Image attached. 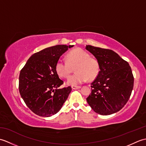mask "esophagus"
<instances>
[{
  "mask_svg": "<svg viewBox=\"0 0 146 146\" xmlns=\"http://www.w3.org/2000/svg\"><path fill=\"white\" fill-rule=\"evenodd\" d=\"M71 88H72V89H73V90H77V89H79V88H81V86L72 85V86H71Z\"/></svg>",
  "mask_w": 146,
  "mask_h": 146,
  "instance_id": "esophagus-1",
  "label": "esophagus"
}]
</instances>
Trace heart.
I'll return each instance as SVG.
<instances>
[{
  "instance_id": "1",
  "label": "heart",
  "mask_w": 146,
  "mask_h": 146,
  "mask_svg": "<svg viewBox=\"0 0 146 146\" xmlns=\"http://www.w3.org/2000/svg\"><path fill=\"white\" fill-rule=\"evenodd\" d=\"M67 61L59 59L56 63L55 70L58 75L62 78L69 76L71 67L75 68L76 73L68 77L66 83L69 85L82 84L88 80L94 79L99 72V65L94 58H90L89 54L81 48L71 51L66 56Z\"/></svg>"
}]
</instances>
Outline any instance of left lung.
I'll return each instance as SVG.
<instances>
[{
	"label": "left lung",
	"instance_id": "left-lung-1",
	"mask_svg": "<svg viewBox=\"0 0 146 146\" xmlns=\"http://www.w3.org/2000/svg\"><path fill=\"white\" fill-rule=\"evenodd\" d=\"M99 65L97 77L92 83L88 104L98 114L117 112L129 100L134 86V76L129 64L112 50L86 45Z\"/></svg>",
	"mask_w": 146,
	"mask_h": 146
}]
</instances>
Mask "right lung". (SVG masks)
<instances>
[{
	"label": "right lung",
	"mask_w": 146,
	"mask_h": 146,
	"mask_svg": "<svg viewBox=\"0 0 146 146\" xmlns=\"http://www.w3.org/2000/svg\"><path fill=\"white\" fill-rule=\"evenodd\" d=\"M73 45H56L31 56L19 75V89L26 105L34 113L48 117L58 112L71 88H59L63 81L55 70L61 56Z\"/></svg>",
	"instance_id": "add662e5"
}]
</instances>
